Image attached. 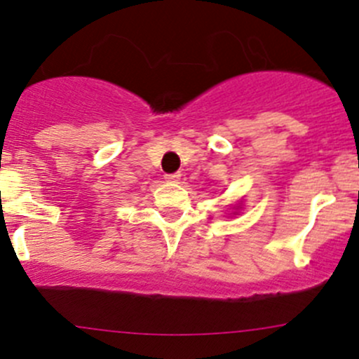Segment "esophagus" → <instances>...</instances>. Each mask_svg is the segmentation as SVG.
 I'll use <instances>...</instances> for the list:
<instances>
[{
    "label": "esophagus",
    "mask_w": 359,
    "mask_h": 359,
    "mask_svg": "<svg viewBox=\"0 0 359 359\" xmlns=\"http://www.w3.org/2000/svg\"><path fill=\"white\" fill-rule=\"evenodd\" d=\"M181 175L180 172H175V175H166V181H169V183H176V181H180Z\"/></svg>",
    "instance_id": "1"
}]
</instances>
